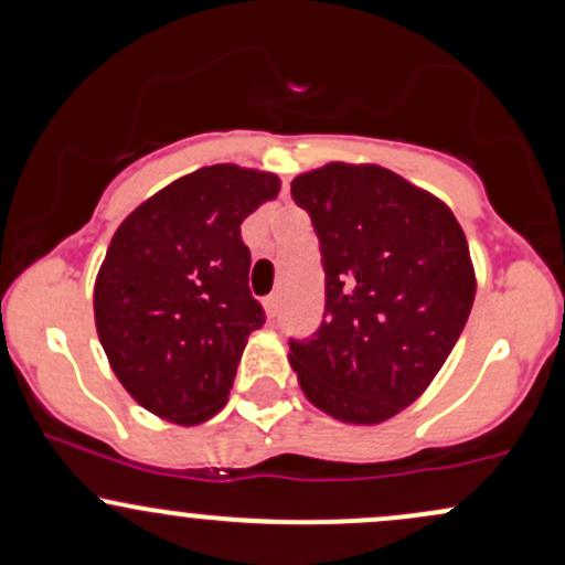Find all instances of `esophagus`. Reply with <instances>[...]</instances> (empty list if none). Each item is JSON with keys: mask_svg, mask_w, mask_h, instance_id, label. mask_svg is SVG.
Returning <instances> with one entry per match:
<instances>
[{"mask_svg": "<svg viewBox=\"0 0 565 565\" xmlns=\"http://www.w3.org/2000/svg\"><path fill=\"white\" fill-rule=\"evenodd\" d=\"M263 308H265V313H268V319H276V313H278V295L265 297Z\"/></svg>", "mask_w": 565, "mask_h": 565, "instance_id": "obj_1", "label": "esophagus"}]
</instances>
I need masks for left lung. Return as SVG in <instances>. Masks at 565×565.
<instances>
[{
	"instance_id": "obj_1",
	"label": "left lung",
	"mask_w": 565,
	"mask_h": 565,
	"mask_svg": "<svg viewBox=\"0 0 565 565\" xmlns=\"http://www.w3.org/2000/svg\"><path fill=\"white\" fill-rule=\"evenodd\" d=\"M327 270V310L289 342L305 398L345 425H380L412 406L457 345L476 300L462 225L438 196L380 164L297 174Z\"/></svg>"
}]
</instances>
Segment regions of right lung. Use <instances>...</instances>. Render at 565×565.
Returning a JSON list of instances; mask_svg holds the SVG:
<instances>
[{"instance_id": "1", "label": "right lung", "mask_w": 565, "mask_h": 565, "mask_svg": "<svg viewBox=\"0 0 565 565\" xmlns=\"http://www.w3.org/2000/svg\"><path fill=\"white\" fill-rule=\"evenodd\" d=\"M278 191L274 172L201 167L142 201L108 244L97 337L125 391L167 423H206L228 404L246 340L265 323L242 223Z\"/></svg>"}]
</instances>
